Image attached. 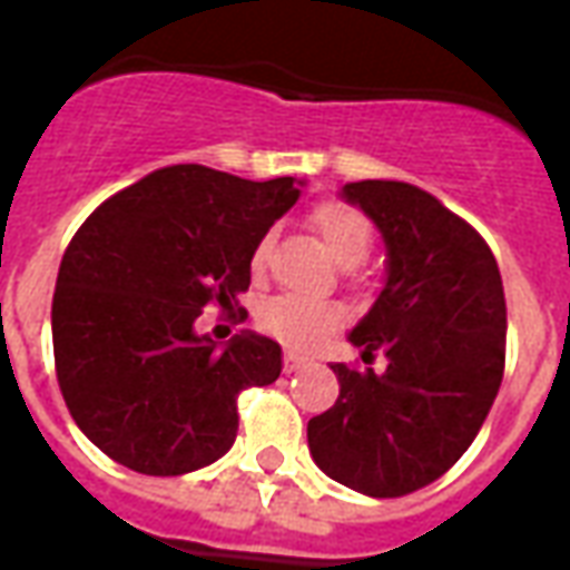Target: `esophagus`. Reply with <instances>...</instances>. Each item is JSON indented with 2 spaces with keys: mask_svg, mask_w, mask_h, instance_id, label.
Instances as JSON below:
<instances>
[{
  "mask_svg": "<svg viewBox=\"0 0 570 570\" xmlns=\"http://www.w3.org/2000/svg\"><path fill=\"white\" fill-rule=\"evenodd\" d=\"M305 363H308V360L302 357V354H296V351H286V354H284V370H286V372L302 370Z\"/></svg>",
  "mask_w": 570,
  "mask_h": 570,
  "instance_id": "obj_1",
  "label": "esophagus"
}]
</instances>
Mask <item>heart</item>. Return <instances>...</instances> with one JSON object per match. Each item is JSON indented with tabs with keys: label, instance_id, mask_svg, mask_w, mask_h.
Instances as JSON below:
<instances>
[{
	"label": "heart",
	"instance_id": "obj_1",
	"mask_svg": "<svg viewBox=\"0 0 570 570\" xmlns=\"http://www.w3.org/2000/svg\"><path fill=\"white\" fill-rule=\"evenodd\" d=\"M308 223L338 265H357L370 256L372 225L357 207H351L345 200H323L311 210ZM268 256H272V237H262L249 256L253 277L265 274ZM342 321H345L342 305L326 302V298L293 296V293L268 298L256 314L262 333L284 342L286 347H298V351H311L321 345L326 335H333L342 326Z\"/></svg>",
	"mask_w": 570,
	"mask_h": 570
}]
</instances>
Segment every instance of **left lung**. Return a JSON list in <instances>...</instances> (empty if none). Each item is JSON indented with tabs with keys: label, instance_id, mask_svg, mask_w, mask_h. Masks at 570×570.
<instances>
[{
	"label": "left lung",
	"instance_id": "8db88e82",
	"mask_svg": "<svg viewBox=\"0 0 570 570\" xmlns=\"http://www.w3.org/2000/svg\"><path fill=\"white\" fill-rule=\"evenodd\" d=\"M379 225L387 284L347 335L387 370L333 363L338 400L308 421L314 464L370 498L440 479L476 440L503 379L507 302L476 228L424 188L363 179L342 188Z\"/></svg>",
	"mask_w": 570,
	"mask_h": 570
}]
</instances>
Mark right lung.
<instances>
[{
    "label": "right lung",
    "mask_w": 570,
    "mask_h": 570,
    "mask_svg": "<svg viewBox=\"0 0 570 570\" xmlns=\"http://www.w3.org/2000/svg\"><path fill=\"white\" fill-rule=\"evenodd\" d=\"M296 198L293 176L174 164L81 223L57 272L51 335L60 394L100 452L183 476L232 449L237 394L277 382L281 345L240 333L216 347L195 321L213 302L237 305L253 247Z\"/></svg>",
    "instance_id": "add662e5"
}]
</instances>
